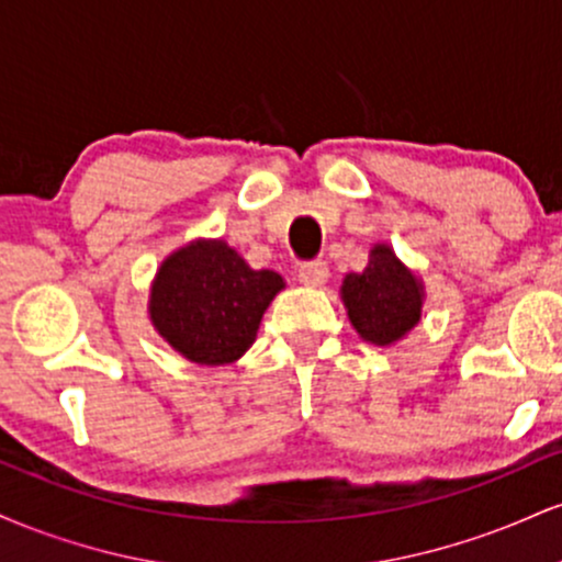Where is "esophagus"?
<instances>
[{
  "mask_svg": "<svg viewBox=\"0 0 562 562\" xmlns=\"http://www.w3.org/2000/svg\"><path fill=\"white\" fill-rule=\"evenodd\" d=\"M327 277H330V269H327V263H325V261L303 263V267L299 269V280L303 282V285H308V288H319V285H325Z\"/></svg>",
  "mask_w": 562,
  "mask_h": 562,
  "instance_id": "obj_1",
  "label": "esophagus"
}]
</instances>
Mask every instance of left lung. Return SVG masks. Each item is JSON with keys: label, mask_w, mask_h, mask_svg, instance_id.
Here are the masks:
<instances>
[{"label": "left lung", "mask_w": 562, "mask_h": 562, "mask_svg": "<svg viewBox=\"0 0 562 562\" xmlns=\"http://www.w3.org/2000/svg\"><path fill=\"white\" fill-rule=\"evenodd\" d=\"M340 299L359 338L391 346L420 322L425 290L417 274L396 259L391 245L378 243L364 272L344 277Z\"/></svg>", "instance_id": "obj_1"}]
</instances>
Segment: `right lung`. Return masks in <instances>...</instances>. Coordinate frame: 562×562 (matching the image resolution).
I'll return each mask as SVG.
<instances>
[{
	"label": "right lung",
	"mask_w": 562,
	"mask_h": 562,
	"mask_svg": "<svg viewBox=\"0 0 562 562\" xmlns=\"http://www.w3.org/2000/svg\"><path fill=\"white\" fill-rule=\"evenodd\" d=\"M285 280L250 269L224 240H192L160 263L150 322L173 351L195 364H232L254 346L261 317Z\"/></svg>",
	"instance_id": "obj_1"
}]
</instances>
